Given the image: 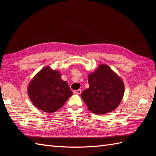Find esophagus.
<instances>
[{"mask_svg": "<svg viewBox=\"0 0 156 156\" xmlns=\"http://www.w3.org/2000/svg\"><path fill=\"white\" fill-rule=\"evenodd\" d=\"M82 92V90H74V93L76 94H80Z\"/></svg>", "mask_w": 156, "mask_h": 156, "instance_id": "1", "label": "esophagus"}]
</instances>
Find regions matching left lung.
Wrapping results in <instances>:
<instances>
[{"label":"left lung","instance_id":"8db88e82","mask_svg":"<svg viewBox=\"0 0 156 156\" xmlns=\"http://www.w3.org/2000/svg\"><path fill=\"white\" fill-rule=\"evenodd\" d=\"M90 87L83 91L82 98L94 113L101 115L115 109L124 95L122 80L106 65H101L88 76Z\"/></svg>","mask_w":156,"mask_h":156}]
</instances>
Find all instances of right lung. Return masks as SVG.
Listing matches in <instances>:
<instances>
[{"instance_id":"right-lung-1","label":"right lung","mask_w":156,"mask_h":156,"mask_svg":"<svg viewBox=\"0 0 156 156\" xmlns=\"http://www.w3.org/2000/svg\"><path fill=\"white\" fill-rule=\"evenodd\" d=\"M27 91L34 105L47 113L59 109L73 95L58 72L50 69L49 66L39 72L30 83Z\"/></svg>"}]
</instances>
